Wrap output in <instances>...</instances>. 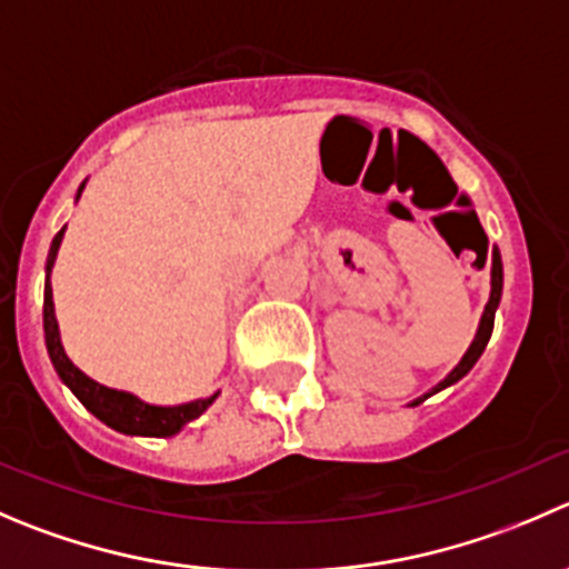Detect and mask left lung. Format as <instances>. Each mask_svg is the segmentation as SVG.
<instances>
[{
    "instance_id": "left-lung-1",
    "label": "left lung",
    "mask_w": 569,
    "mask_h": 569,
    "mask_svg": "<svg viewBox=\"0 0 569 569\" xmlns=\"http://www.w3.org/2000/svg\"><path fill=\"white\" fill-rule=\"evenodd\" d=\"M487 256H489V263H492V291H489V302H487V308H483L481 325H478V333H476V339H472L470 350L465 352V358H461V361H459V367H456L453 372H450L448 378L442 380V383L433 386V389L428 391V395L417 397V400H413L411 406H419V402L428 400V397H431V395H437V391L448 389V386H453L456 380L465 378V375L470 372L472 367H476V361H478V358H481V352L487 350L489 336H492V328H495V311H498L500 295H503V261H500V250H498V247H492V250H489V252H483V258H481V261H478V267H483V263H487Z\"/></svg>"
}]
</instances>
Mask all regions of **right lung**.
<instances>
[{
	"label": "right lung",
	"instance_id": "add662e5",
	"mask_svg": "<svg viewBox=\"0 0 569 569\" xmlns=\"http://www.w3.org/2000/svg\"><path fill=\"white\" fill-rule=\"evenodd\" d=\"M82 189L86 183L77 189V200H80ZM66 228L58 230V236L52 239V247H49L47 256V283H43V339H47V350L49 358H52L54 372L60 375L66 386L71 389V395L88 408L97 419H102L108 428L113 431L127 433V437H174V433L189 425L191 419L200 417L208 406L219 397H202V400H191L183 402V406H152V402L138 400L136 395L130 391H119L110 389V386L97 383L93 378H88L82 369H77L71 363V358L66 356L63 345H60V330H58V319H54V302H52V267L54 258H58L60 241H63Z\"/></svg>",
	"mask_w": 569,
	"mask_h": 569
}]
</instances>
